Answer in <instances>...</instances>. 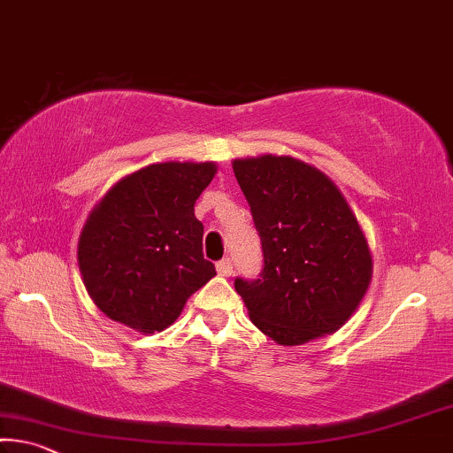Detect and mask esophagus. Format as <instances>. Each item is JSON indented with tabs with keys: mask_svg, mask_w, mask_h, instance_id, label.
I'll return each mask as SVG.
<instances>
[{
	"mask_svg": "<svg viewBox=\"0 0 453 453\" xmlns=\"http://www.w3.org/2000/svg\"><path fill=\"white\" fill-rule=\"evenodd\" d=\"M232 272H234V264H232V260H229V257H224V260L218 262V274L219 276H232Z\"/></svg>",
	"mask_w": 453,
	"mask_h": 453,
	"instance_id": "obj_1",
	"label": "esophagus"
}]
</instances>
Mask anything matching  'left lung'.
Instances as JSON below:
<instances>
[{
    "label": "left lung",
    "instance_id": "1",
    "mask_svg": "<svg viewBox=\"0 0 453 453\" xmlns=\"http://www.w3.org/2000/svg\"><path fill=\"white\" fill-rule=\"evenodd\" d=\"M262 240V278H235L250 320L284 347L333 334L372 278L367 238L333 179L288 155L232 161Z\"/></svg>",
    "mask_w": 453,
    "mask_h": 453
}]
</instances>
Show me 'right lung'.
<instances>
[{
  "label": "right lung",
  "instance_id": "right-lung-1",
  "mask_svg": "<svg viewBox=\"0 0 453 453\" xmlns=\"http://www.w3.org/2000/svg\"><path fill=\"white\" fill-rule=\"evenodd\" d=\"M215 173L213 161L153 163L114 183L92 207L78 265L92 303L111 320L161 333L215 276L193 210Z\"/></svg>",
  "mask_w": 453,
  "mask_h": 453
}]
</instances>
